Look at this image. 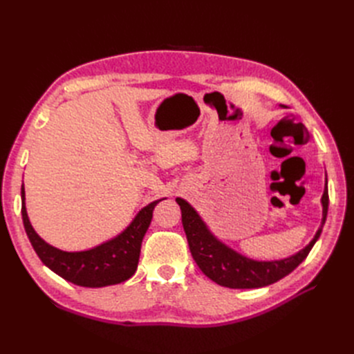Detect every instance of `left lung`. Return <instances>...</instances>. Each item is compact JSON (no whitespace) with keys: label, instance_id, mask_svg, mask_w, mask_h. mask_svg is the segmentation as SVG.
<instances>
[{"label":"left lung","instance_id":"8db88e82","mask_svg":"<svg viewBox=\"0 0 354 354\" xmlns=\"http://www.w3.org/2000/svg\"><path fill=\"white\" fill-rule=\"evenodd\" d=\"M176 201L181 209V223H183L186 232L192 257H194L203 274L226 288H261L272 285L291 273L299 263L306 260L310 250L313 248V245L319 239L328 216V178L325 181L322 199H320V203H322V223H320V227L317 229L313 239L303 250L281 260H254L230 248L229 245L221 242L209 230L207 223L199 216V212L186 199L177 198Z\"/></svg>","mask_w":354,"mask_h":354}]
</instances>
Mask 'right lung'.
<instances>
[{"label": "right lung", "instance_id": "right-lung-1", "mask_svg": "<svg viewBox=\"0 0 354 354\" xmlns=\"http://www.w3.org/2000/svg\"><path fill=\"white\" fill-rule=\"evenodd\" d=\"M22 195V218L28 238L35 252L50 270L63 279L85 288H102L121 283L136 273L145 233L152 221L158 199L136 214L133 221L115 238L84 251H63L42 239L32 227L26 212L25 186Z\"/></svg>", "mask_w": 354, "mask_h": 354}]
</instances>
